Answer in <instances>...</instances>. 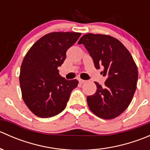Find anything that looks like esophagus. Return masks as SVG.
I'll use <instances>...</instances> for the list:
<instances>
[{"label": "esophagus", "mask_w": 150, "mask_h": 150, "mask_svg": "<svg viewBox=\"0 0 150 150\" xmlns=\"http://www.w3.org/2000/svg\"><path fill=\"white\" fill-rule=\"evenodd\" d=\"M78 81H79V83H81V84H83V83H85L86 82V81H84V80H82V79H79V80H78Z\"/></svg>", "instance_id": "esophagus-1"}]
</instances>
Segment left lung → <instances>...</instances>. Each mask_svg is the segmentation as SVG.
<instances>
[{"label": "left lung", "instance_id": "8db88e82", "mask_svg": "<svg viewBox=\"0 0 150 150\" xmlns=\"http://www.w3.org/2000/svg\"><path fill=\"white\" fill-rule=\"evenodd\" d=\"M78 44L84 45L95 67H102V74L107 78L103 87L95 82L96 93L87 96L89 108L101 118L117 117L128 107L137 89L138 69L132 56L121 42L110 35L88 33Z\"/></svg>", "mask_w": 150, "mask_h": 150}]
</instances>
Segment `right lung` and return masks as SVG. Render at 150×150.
Wrapping results in <instances>:
<instances>
[{
    "label": "right lung",
    "mask_w": 150,
    "mask_h": 150,
    "mask_svg": "<svg viewBox=\"0 0 150 150\" xmlns=\"http://www.w3.org/2000/svg\"><path fill=\"white\" fill-rule=\"evenodd\" d=\"M81 33L54 32L40 38L25 55L21 66L19 83L23 100L35 115L47 118L65 109L76 79L68 81L57 68Z\"/></svg>",
    "instance_id": "1"
}]
</instances>
